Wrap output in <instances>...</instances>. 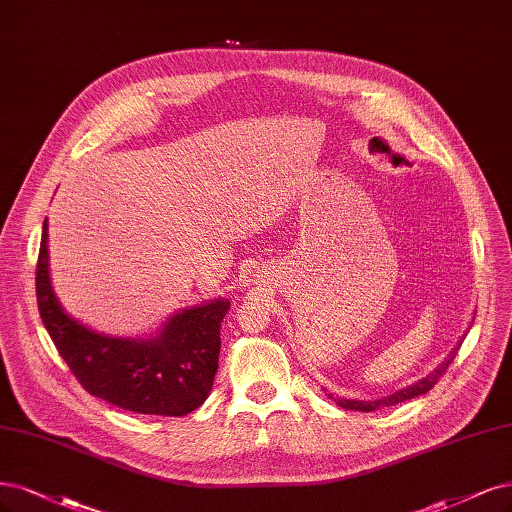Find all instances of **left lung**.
<instances>
[{
    "mask_svg": "<svg viewBox=\"0 0 512 512\" xmlns=\"http://www.w3.org/2000/svg\"><path fill=\"white\" fill-rule=\"evenodd\" d=\"M457 349H460V345H457V347L451 351V354L445 358V362L440 364L438 368H434L428 377H424V379L413 383V385H409V387H404V390H400V392H396V394H392V396H383V398H379V400H347V398H334V402H337L339 407H343V409L370 413V411H377V409H381V407H394V404L407 402V400L417 398V396H421V394H428V392L432 390V387L440 381V377H443V375L447 373V368H449V364L453 362V358H455V354H457ZM330 398H332V396H330Z\"/></svg>",
    "mask_w": 512,
    "mask_h": 512,
    "instance_id": "1",
    "label": "left lung"
}]
</instances>
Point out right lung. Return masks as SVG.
<instances>
[{
	"mask_svg": "<svg viewBox=\"0 0 512 512\" xmlns=\"http://www.w3.org/2000/svg\"><path fill=\"white\" fill-rule=\"evenodd\" d=\"M48 222L42 226L35 294L61 358L88 394L142 415L182 417L199 409L214 385L220 324L231 303L218 298L169 317L156 337H105L69 317L52 292Z\"/></svg>",
	"mask_w": 512,
	"mask_h": 512,
	"instance_id": "obj_1",
	"label": "right lung"
}]
</instances>
